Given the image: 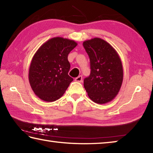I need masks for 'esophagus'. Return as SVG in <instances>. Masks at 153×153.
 Wrapping results in <instances>:
<instances>
[{"label": "esophagus", "mask_w": 153, "mask_h": 153, "mask_svg": "<svg viewBox=\"0 0 153 153\" xmlns=\"http://www.w3.org/2000/svg\"><path fill=\"white\" fill-rule=\"evenodd\" d=\"M75 81L77 82H82V77L81 76H79L78 77H77L75 78Z\"/></svg>", "instance_id": "34e87169"}]
</instances>
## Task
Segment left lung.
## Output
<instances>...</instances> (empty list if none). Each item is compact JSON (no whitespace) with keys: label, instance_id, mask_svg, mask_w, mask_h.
I'll return each mask as SVG.
<instances>
[{"label":"left lung","instance_id":"left-lung-1","mask_svg":"<svg viewBox=\"0 0 153 153\" xmlns=\"http://www.w3.org/2000/svg\"><path fill=\"white\" fill-rule=\"evenodd\" d=\"M83 46L89 56L91 72L84 80L89 98L97 104L113 100L120 92L123 78V65L117 52L100 38L85 40Z\"/></svg>","mask_w":153,"mask_h":153}]
</instances>
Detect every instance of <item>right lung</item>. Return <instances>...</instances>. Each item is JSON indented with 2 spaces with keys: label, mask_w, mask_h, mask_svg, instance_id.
<instances>
[{
  "label": "right lung",
  "mask_w": 153,
  "mask_h": 153,
  "mask_svg": "<svg viewBox=\"0 0 153 153\" xmlns=\"http://www.w3.org/2000/svg\"><path fill=\"white\" fill-rule=\"evenodd\" d=\"M77 45L73 40L55 37L38 49L31 61L28 79L34 94L46 102L55 101L74 79L68 75L69 53Z\"/></svg>",
  "instance_id": "right-lung-1"
}]
</instances>
